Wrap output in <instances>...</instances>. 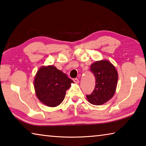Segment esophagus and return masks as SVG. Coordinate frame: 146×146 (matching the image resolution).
Wrapping results in <instances>:
<instances>
[{
	"label": "esophagus",
	"instance_id": "obj_1",
	"mask_svg": "<svg viewBox=\"0 0 146 146\" xmlns=\"http://www.w3.org/2000/svg\"><path fill=\"white\" fill-rule=\"evenodd\" d=\"M73 81H74V82L76 83V84L79 83V80H78V79H77V78H73Z\"/></svg>",
	"mask_w": 146,
	"mask_h": 146
}]
</instances>
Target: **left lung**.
<instances>
[{
    "mask_svg": "<svg viewBox=\"0 0 146 146\" xmlns=\"http://www.w3.org/2000/svg\"><path fill=\"white\" fill-rule=\"evenodd\" d=\"M90 70L96 79L95 87L86 97L92 104L102 105L114 95L117 86V71L110 62L106 60L95 62L91 65Z\"/></svg>",
    "mask_w": 146,
    "mask_h": 146,
    "instance_id": "obj_1",
    "label": "left lung"
}]
</instances>
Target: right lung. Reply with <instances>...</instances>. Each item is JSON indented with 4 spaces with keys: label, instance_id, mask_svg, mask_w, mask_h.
<instances>
[{
    "label": "right lung",
    "instance_id": "obj_1",
    "mask_svg": "<svg viewBox=\"0 0 146 146\" xmlns=\"http://www.w3.org/2000/svg\"><path fill=\"white\" fill-rule=\"evenodd\" d=\"M73 81L54 66H42L34 79L36 97L42 103L49 107L60 104L66 92Z\"/></svg>",
    "mask_w": 146,
    "mask_h": 146
}]
</instances>
